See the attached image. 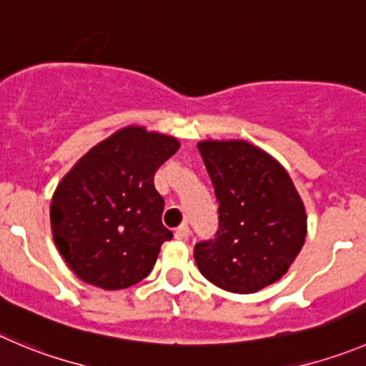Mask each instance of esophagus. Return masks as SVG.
I'll return each instance as SVG.
<instances>
[{
  "instance_id": "esophagus-1",
  "label": "esophagus",
  "mask_w": 366,
  "mask_h": 366,
  "mask_svg": "<svg viewBox=\"0 0 366 366\" xmlns=\"http://www.w3.org/2000/svg\"><path fill=\"white\" fill-rule=\"evenodd\" d=\"M174 237L177 239V241H189V237H190V228L187 224H181L179 228L176 229V232H174Z\"/></svg>"
}]
</instances>
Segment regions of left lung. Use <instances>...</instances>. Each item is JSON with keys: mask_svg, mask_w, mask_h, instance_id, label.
<instances>
[{"mask_svg": "<svg viewBox=\"0 0 366 366\" xmlns=\"http://www.w3.org/2000/svg\"><path fill=\"white\" fill-rule=\"evenodd\" d=\"M219 201L214 241L194 248L208 282L249 295L280 280L300 253L307 214L280 162L246 140L197 144Z\"/></svg>", "mask_w": 366, "mask_h": 366, "instance_id": "left-lung-1", "label": "left lung"}]
</instances>
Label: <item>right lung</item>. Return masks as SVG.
Returning a JSON list of instances; mask_svg holds the SVG:
<instances>
[{
	"instance_id": "add662e5",
	"label": "right lung",
	"mask_w": 366,
	"mask_h": 366,
	"mask_svg": "<svg viewBox=\"0 0 366 366\" xmlns=\"http://www.w3.org/2000/svg\"><path fill=\"white\" fill-rule=\"evenodd\" d=\"M179 149L170 134L127 125L89 149L59 181L50 203L54 242L69 269L106 291L151 273L172 239L162 222L154 172Z\"/></svg>"
}]
</instances>
